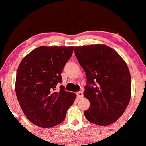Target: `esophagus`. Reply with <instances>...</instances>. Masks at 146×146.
<instances>
[{
	"label": "esophagus",
	"instance_id": "1",
	"mask_svg": "<svg viewBox=\"0 0 146 146\" xmlns=\"http://www.w3.org/2000/svg\"><path fill=\"white\" fill-rule=\"evenodd\" d=\"M76 95H77V97L79 98H82L83 97H84V93H83V92L81 91L76 92Z\"/></svg>",
	"mask_w": 146,
	"mask_h": 146
}]
</instances>
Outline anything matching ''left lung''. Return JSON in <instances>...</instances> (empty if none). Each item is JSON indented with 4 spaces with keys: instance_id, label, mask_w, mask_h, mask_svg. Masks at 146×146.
I'll use <instances>...</instances> for the list:
<instances>
[{
    "instance_id": "1",
    "label": "left lung",
    "mask_w": 146,
    "mask_h": 146,
    "mask_svg": "<svg viewBox=\"0 0 146 146\" xmlns=\"http://www.w3.org/2000/svg\"><path fill=\"white\" fill-rule=\"evenodd\" d=\"M74 52L87 79L84 95L90 107L84 111L86 118L100 126L115 123L131 98V76L126 62L104 44L75 46Z\"/></svg>"
}]
</instances>
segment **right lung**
I'll list each match as a JSON object with an SVG mask.
<instances>
[{"instance_id":"obj_1","label":"right lung","mask_w":146,"mask_h":146,"mask_svg":"<svg viewBox=\"0 0 146 146\" xmlns=\"http://www.w3.org/2000/svg\"><path fill=\"white\" fill-rule=\"evenodd\" d=\"M74 46H42L26 55L17 72L15 92L21 109L34 125L48 128L65 120L76 94L61 86V72L72 55Z\"/></svg>"}]
</instances>
